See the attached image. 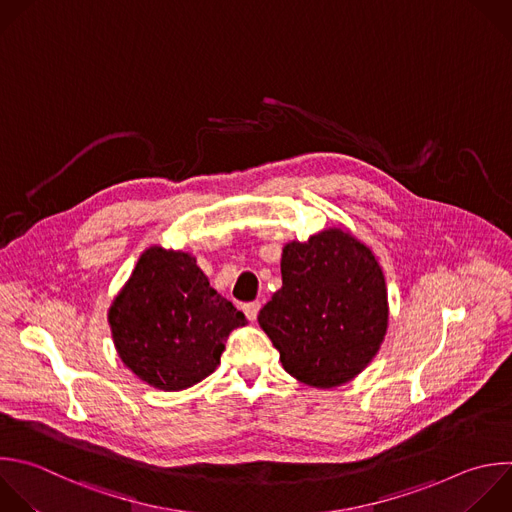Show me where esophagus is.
Segmentation results:
<instances>
[{
    "label": "esophagus",
    "instance_id": "34e87169",
    "mask_svg": "<svg viewBox=\"0 0 512 512\" xmlns=\"http://www.w3.org/2000/svg\"><path fill=\"white\" fill-rule=\"evenodd\" d=\"M259 309H261V303H259V301H251V303H245V305H243V311H245V315H247L249 321H255V319H257Z\"/></svg>",
    "mask_w": 512,
    "mask_h": 512
}]
</instances>
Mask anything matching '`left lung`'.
Wrapping results in <instances>:
<instances>
[{"mask_svg":"<svg viewBox=\"0 0 512 512\" xmlns=\"http://www.w3.org/2000/svg\"><path fill=\"white\" fill-rule=\"evenodd\" d=\"M283 285L259 311L287 374L313 388H335L362 374L388 331L384 271L368 245L344 227L289 241Z\"/></svg>","mask_w":512,"mask_h":512,"instance_id":"1","label":"left lung"}]
</instances>
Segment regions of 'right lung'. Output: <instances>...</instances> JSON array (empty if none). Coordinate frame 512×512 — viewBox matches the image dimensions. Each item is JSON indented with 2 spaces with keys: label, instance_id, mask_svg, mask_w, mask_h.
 Listing matches in <instances>:
<instances>
[{
  "label": "right lung",
  "instance_id": "1",
  "mask_svg": "<svg viewBox=\"0 0 512 512\" xmlns=\"http://www.w3.org/2000/svg\"><path fill=\"white\" fill-rule=\"evenodd\" d=\"M122 364L156 390L179 392L211 376L245 315L185 251L148 247L108 309Z\"/></svg>",
  "mask_w": 512,
  "mask_h": 512
}]
</instances>
